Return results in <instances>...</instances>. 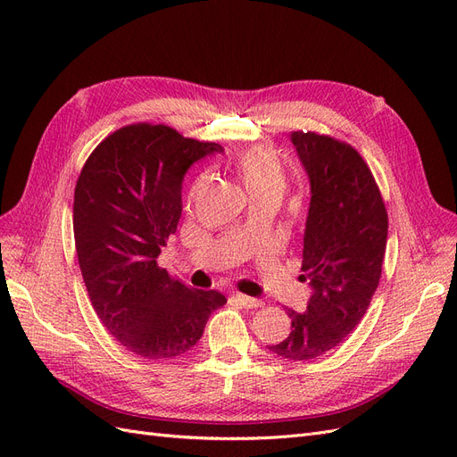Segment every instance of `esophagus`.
<instances>
[{"label": "esophagus", "instance_id": "1", "mask_svg": "<svg viewBox=\"0 0 457 457\" xmlns=\"http://www.w3.org/2000/svg\"><path fill=\"white\" fill-rule=\"evenodd\" d=\"M237 297V301H240L244 307L247 309H257V307H262V301L261 299H255V297H250V295H244V294H237L234 295Z\"/></svg>", "mask_w": 457, "mask_h": 457}]
</instances>
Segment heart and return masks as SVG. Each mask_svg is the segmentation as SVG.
I'll return each instance as SVG.
<instances>
[{
    "instance_id": "obj_1",
    "label": "heart",
    "mask_w": 457,
    "mask_h": 457,
    "mask_svg": "<svg viewBox=\"0 0 457 457\" xmlns=\"http://www.w3.org/2000/svg\"><path fill=\"white\" fill-rule=\"evenodd\" d=\"M234 170H237L240 181L247 192L250 200L253 198H274L280 200L287 187V175L284 165L276 154L274 148L267 145H255L245 148L234 160ZM205 175L196 179L192 187L190 198H195L205 185Z\"/></svg>"
}]
</instances>
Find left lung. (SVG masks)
Returning <instances> with one entry per match:
<instances>
[{
    "label": "left lung",
    "instance_id": "1",
    "mask_svg": "<svg viewBox=\"0 0 457 457\" xmlns=\"http://www.w3.org/2000/svg\"><path fill=\"white\" fill-rule=\"evenodd\" d=\"M292 143L311 181L301 269L312 295L307 311L287 309L292 331L269 349L299 362L336 349L362 320L381 278L389 217L356 148L314 131H294Z\"/></svg>",
    "mask_w": 457,
    "mask_h": 457
}]
</instances>
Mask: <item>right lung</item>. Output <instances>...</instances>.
Instances as JSON below:
<instances>
[{"label": "right lung", "mask_w": 457, "mask_h": 457, "mask_svg": "<svg viewBox=\"0 0 457 457\" xmlns=\"http://www.w3.org/2000/svg\"><path fill=\"white\" fill-rule=\"evenodd\" d=\"M217 143L141 121L99 143L74 190V240L91 305L123 347L148 361L190 351L227 297L158 265L181 219L183 177Z\"/></svg>", "instance_id": "add662e5"}]
</instances>
